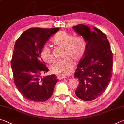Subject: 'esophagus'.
I'll return each instance as SVG.
<instances>
[{
	"label": "esophagus",
	"instance_id": "1",
	"mask_svg": "<svg viewBox=\"0 0 124 124\" xmlns=\"http://www.w3.org/2000/svg\"><path fill=\"white\" fill-rule=\"evenodd\" d=\"M56 77H57L58 79H64V78H65V77L61 76H57Z\"/></svg>",
	"mask_w": 124,
	"mask_h": 124
}]
</instances>
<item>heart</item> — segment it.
<instances>
[{
    "instance_id": "1",
    "label": "heart",
    "mask_w": 124,
    "mask_h": 124,
    "mask_svg": "<svg viewBox=\"0 0 124 124\" xmlns=\"http://www.w3.org/2000/svg\"><path fill=\"white\" fill-rule=\"evenodd\" d=\"M56 46L64 48L63 59L56 60L50 67L52 73L65 76L70 75L73 69V62L77 63L81 60L85 50V41L81 35L73 36L66 31H59L52 40ZM41 56L48 63H52L54 57L50 48L45 46L41 51Z\"/></svg>"
}]
</instances>
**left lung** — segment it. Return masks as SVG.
I'll return each mask as SVG.
<instances>
[{
  "label": "left lung",
  "mask_w": 124,
  "mask_h": 124,
  "mask_svg": "<svg viewBox=\"0 0 124 124\" xmlns=\"http://www.w3.org/2000/svg\"><path fill=\"white\" fill-rule=\"evenodd\" d=\"M91 30L87 25L73 27L86 43L84 55L79 62L75 78L79 82L76 96L84 101H92L101 96L111 80L113 53L107 36L95 27Z\"/></svg>",
  "instance_id": "left-lung-1"
}]
</instances>
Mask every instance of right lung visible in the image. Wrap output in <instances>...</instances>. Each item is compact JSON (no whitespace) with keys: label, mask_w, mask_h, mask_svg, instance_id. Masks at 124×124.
I'll return each instance as SVG.
<instances>
[{"label":"right lung","mask_w":124,"mask_h":124,"mask_svg":"<svg viewBox=\"0 0 124 124\" xmlns=\"http://www.w3.org/2000/svg\"><path fill=\"white\" fill-rule=\"evenodd\" d=\"M59 28H31L22 34L15 43L11 68L14 82L19 93L28 100L40 102L49 99L58 79L55 75L41 77L49 69L41 57V51Z\"/></svg>","instance_id":"obj_1"}]
</instances>
